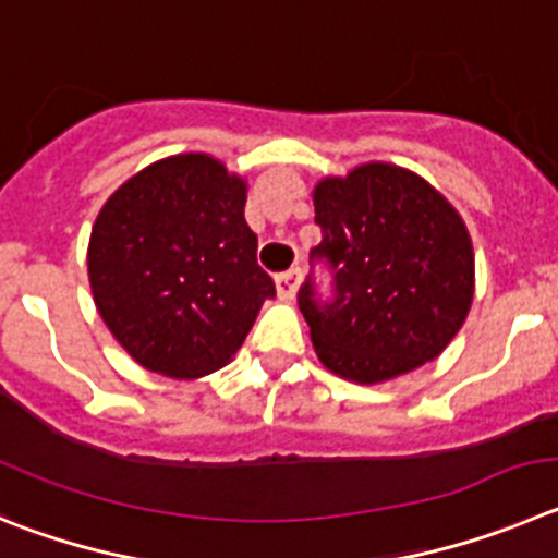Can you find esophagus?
Listing matches in <instances>:
<instances>
[{
  "mask_svg": "<svg viewBox=\"0 0 558 558\" xmlns=\"http://www.w3.org/2000/svg\"><path fill=\"white\" fill-rule=\"evenodd\" d=\"M275 289H278L280 300H294L300 289V269H289V272L275 278Z\"/></svg>",
  "mask_w": 558,
  "mask_h": 558,
  "instance_id": "1",
  "label": "esophagus"
}]
</instances>
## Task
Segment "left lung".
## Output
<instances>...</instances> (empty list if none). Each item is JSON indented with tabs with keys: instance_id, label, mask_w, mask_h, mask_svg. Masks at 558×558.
Masks as SVG:
<instances>
[{
	"instance_id": "1",
	"label": "left lung",
	"mask_w": 558,
	"mask_h": 558,
	"mask_svg": "<svg viewBox=\"0 0 558 558\" xmlns=\"http://www.w3.org/2000/svg\"><path fill=\"white\" fill-rule=\"evenodd\" d=\"M333 300L303 283L300 311L316 359L353 384H384L434 361L464 325L475 294L473 239L428 180L395 163H361L314 185Z\"/></svg>"
}]
</instances>
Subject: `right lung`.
<instances>
[{"label":"right lung","mask_w":558,"mask_h":558,"mask_svg":"<svg viewBox=\"0 0 558 558\" xmlns=\"http://www.w3.org/2000/svg\"><path fill=\"white\" fill-rule=\"evenodd\" d=\"M244 203L247 180L214 155L183 153L133 174L97 214L94 303L113 339L153 373H217L275 298Z\"/></svg>","instance_id":"1"}]
</instances>
